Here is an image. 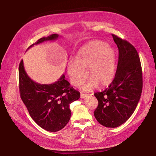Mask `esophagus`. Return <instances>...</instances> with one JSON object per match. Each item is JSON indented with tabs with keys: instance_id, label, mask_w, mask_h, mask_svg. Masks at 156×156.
<instances>
[{
	"instance_id": "esophagus-1",
	"label": "esophagus",
	"mask_w": 156,
	"mask_h": 156,
	"mask_svg": "<svg viewBox=\"0 0 156 156\" xmlns=\"http://www.w3.org/2000/svg\"><path fill=\"white\" fill-rule=\"evenodd\" d=\"M88 94H84V93H81L80 94V98H86L87 97Z\"/></svg>"
}]
</instances>
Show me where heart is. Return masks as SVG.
Masks as SVG:
<instances>
[{"label": "heart", "mask_w": 156, "mask_h": 156, "mask_svg": "<svg viewBox=\"0 0 156 156\" xmlns=\"http://www.w3.org/2000/svg\"><path fill=\"white\" fill-rule=\"evenodd\" d=\"M116 55L113 49L101 41L89 42L82 47L68 66L71 83L78 87L87 77L88 80L81 86L85 91L93 90L99 84L107 86L112 82L115 72ZM87 74H86V72Z\"/></svg>", "instance_id": "b5f03b06"}]
</instances>
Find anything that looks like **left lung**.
I'll return each instance as SVG.
<instances>
[{"label":"left lung","mask_w":156,"mask_h":156,"mask_svg":"<svg viewBox=\"0 0 156 156\" xmlns=\"http://www.w3.org/2000/svg\"><path fill=\"white\" fill-rule=\"evenodd\" d=\"M119 49L115 76L104 91L96 92L98 105L94 112L97 121L107 127H117L133 113L140 101L143 78L140 56L127 41L112 35Z\"/></svg>","instance_id":"1"}]
</instances>
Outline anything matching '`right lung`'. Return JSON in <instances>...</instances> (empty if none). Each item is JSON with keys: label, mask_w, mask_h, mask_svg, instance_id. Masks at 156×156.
Instances as JSON below:
<instances>
[{"label": "right lung", "mask_w": 156, "mask_h": 156, "mask_svg": "<svg viewBox=\"0 0 156 156\" xmlns=\"http://www.w3.org/2000/svg\"><path fill=\"white\" fill-rule=\"evenodd\" d=\"M58 37V34H52L42 37L29 48L44 41L55 40ZM19 80L21 98L36 123L51 132L64 128L71 117L69 104L80 97V92L71 87L66 80L65 75L51 84L37 83L29 77L21 60L19 66Z\"/></svg>", "instance_id": "obj_1"}]
</instances>
